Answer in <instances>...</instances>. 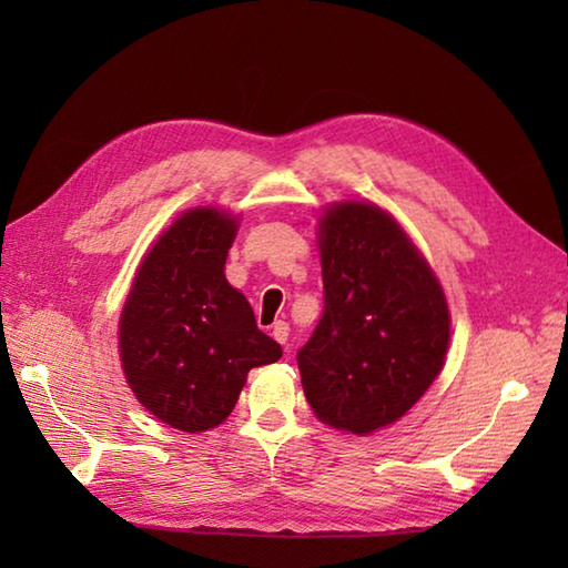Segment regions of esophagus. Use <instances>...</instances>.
Segmentation results:
<instances>
[{
  "instance_id": "1",
  "label": "esophagus",
  "mask_w": 568,
  "mask_h": 568,
  "mask_svg": "<svg viewBox=\"0 0 568 568\" xmlns=\"http://www.w3.org/2000/svg\"><path fill=\"white\" fill-rule=\"evenodd\" d=\"M287 334H291V327H287V322H275L273 324V339L277 344H287Z\"/></svg>"
}]
</instances>
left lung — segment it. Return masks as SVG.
I'll return each instance as SVG.
<instances>
[{
	"mask_svg": "<svg viewBox=\"0 0 568 568\" xmlns=\"http://www.w3.org/2000/svg\"><path fill=\"white\" fill-rule=\"evenodd\" d=\"M320 258L324 312L297 368L324 425L364 437L400 419L439 376L449 307L425 256L371 202L322 214Z\"/></svg>",
	"mask_w": 568,
	"mask_h": 568,
	"instance_id": "left-lung-1",
	"label": "left lung"
}]
</instances>
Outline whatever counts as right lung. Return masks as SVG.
I'll use <instances>...</instances> for the list:
<instances>
[{
    "mask_svg": "<svg viewBox=\"0 0 568 568\" xmlns=\"http://www.w3.org/2000/svg\"><path fill=\"white\" fill-rule=\"evenodd\" d=\"M236 216L180 214L155 241L119 320V352L136 400L165 425L197 434L232 415L251 368L283 348L256 327L248 300L226 283Z\"/></svg>",
    "mask_w": 568,
    "mask_h": 568,
    "instance_id": "1",
    "label": "right lung"
}]
</instances>
